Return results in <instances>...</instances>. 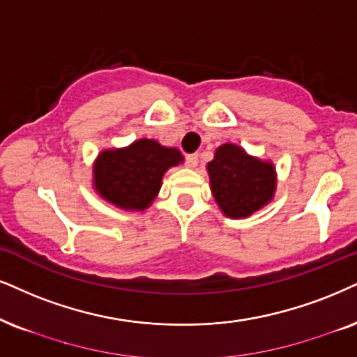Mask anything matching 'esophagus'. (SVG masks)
<instances>
[{"label":"esophagus","instance_id":"34e87169","mask_svg":"<svg viewBox=\"0 0 357 357\" xmlns=\"http://www.w3.org/2000/svg\"><path fill=\"white\" fill-rule=\"evenodd\" d=\"M197 163H199V156H197L196 153H194V155H188V156H186V165H188V168H196Z\"/></svg>","mask_w":357,"mask_h":357}]
</instances>
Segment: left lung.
<instances>
[{
    "mask_svg": "<svg viewBox=\"0 0 357 357\" xmlns=\"http://www.w3.org/2000/svg\"><path fill=\"white\" fill-rule=\"evenodd\" d=\"M211 191L227 218H249L273 199L277 173L270 161L247 155L234 143H224L207 163Z\"/></svg>",
    "mask_w": 357,
    "mask_h": 357,
    "instance_id": "left-lung-1",
    "label": "left lung"
}]
</instances>
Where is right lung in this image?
<instances>
[{"label": "right lung", "instance_id": "obj_1", "mask_svg": "<svg viewBox=\"0 0 357 357\" xmlns=\"http://www.w3.org/2000/svg\"><path fill=\"white\" fill-rule=\"evenodd\" d=\"M181 151L142 138L126 148L105 150L93 163V188L125 211H145L158 196L163 176L183 163Z\"/></svg>", "mask_w": 357, "mask_h": 357}]
</instances>
